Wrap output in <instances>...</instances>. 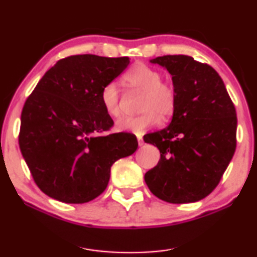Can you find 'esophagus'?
<instances>
[{
  "instance_id": "esophagus-1",
  "label": "esophagus",
  "mask_w": 257,
  "mask_h": 257,
  "mask_svg": "<svg viewBox=\"0 0 257 257\" xmlns=\"http://www.w3.org/2000/svg\"><path fill=\"white\" fill-rule=\"evenodd\" d=\"M137 140H139V146L140 147H142L143 146V144H144V141H143V139H142V137H137Z\"/></svg>"
}]
</instances>
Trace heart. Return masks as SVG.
I'll use <instances>...</instances> for the list:
<instances>
[{
  "label": "heart",
  "mask_w": 257,
  "mask_h": 257,
  "mask_svg": "<svg viewBox=\"0 0 257 257\" xmlns=\"http://www.w3.org/2000/svg\"><path fill=\"white\" fill-rule=\"evenodd\" d=\"M129 87L142 92L139 109L142 113L136 116L123 117L116 122V128L122 132L143 134L146 130L166 121L176 110L177 94L171 84L163 80L160 71L147 65L133 67L124 78ZM100 101L104 111L110 117L117 118L122 114V96L115 82H108L101 89Z\"/></svg>",
  "instance_id": "b5f03b06"
}]
</instances>
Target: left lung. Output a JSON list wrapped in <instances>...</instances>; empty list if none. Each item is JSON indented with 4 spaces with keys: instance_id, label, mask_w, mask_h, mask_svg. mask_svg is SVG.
Masks as SVG:
<instances>
[{
    "instance_id": "left-lung-1",
    "label": "left lung",
    "mask_w": 257,
    "mask_h": 257,
    "mask_svg": "<svg viewBox=\"0 0 257 257\" xmlns=\"http://www.w3.org/2000/svg\"><path fill=\"white\" fill-rule=\"evenodd\" d=\"M150 61L172 75L177 104L171 123L144 140L161 153L144 180L151 193L166 202L201 200L218 186L235 153V107L209 65L184 55Z\"/></svg>"
}]
</instances>
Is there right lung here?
Returning a JSON list of instances; mask_svg holds the SVG:
<instances>
[{
    "instance_id": "1",
    "label": "right lung",
    "mask_w": 257,
    "mask_h": 257,
    "mask_svg": "<svg viewBox=\"0 0 257 257\" xmlns=\"http://www.w3.org/2000/svg\"><path fill=\"white\" fill-rule=\"evenodd\" d=\"M129 65L128 57L70 56L57 61L25 101L19 143L32 178L46 196L88 202L106 190L110 168L139 147L128 133L103 135L114 122L101 89Z\"/></svg>"
}]
</instances>
